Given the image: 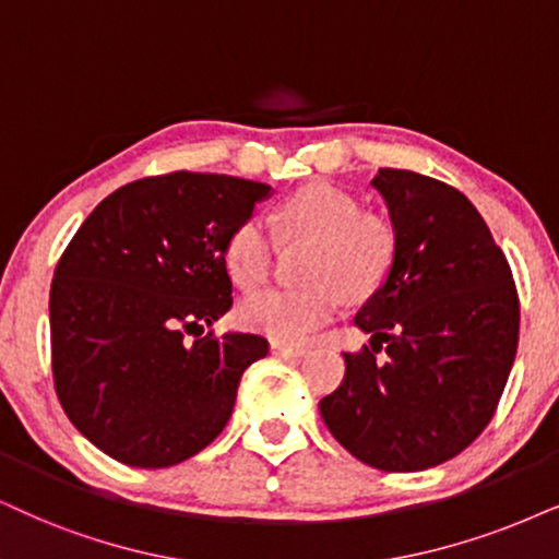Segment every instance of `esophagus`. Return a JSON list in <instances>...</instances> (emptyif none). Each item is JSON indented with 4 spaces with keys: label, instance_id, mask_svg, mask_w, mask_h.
<instances>
[{
    "label": "esophagus",
    "instance_id": "obj_1",
    "mask_svg": "<svg viewBox=\"0 0 559 559\" xmlns=\"http://www.w3.org/2000/svg\"><path fill=\"white\" fill-rule=\"evenodd\" d=\"M271 353H273V356L292 358V356H304V353H307V348H304V345H296V343L278 341V337H273V341H271Z\"/></svg>",
    "mask_w": 559,
    "mask_h": 559
}]
</instances>
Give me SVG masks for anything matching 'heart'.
<instances>
[{
  "mask_svg": "<svg viewBox=\"0 0 559 559\" xmlns=\"http://www.w3.org/2000/svg\"><path fill=\"white\" fill-rule=\"evenodd\" d=\"M275 235L284 245L309 242L296 288H267L239 304V322L278 341H304L337 312L341 294L366 299L397 260V229L384 214L361 211L348 190L312 182L278 203ZM224 265L239 288H255L271 273L273 239L258 218H242L224 239Z\"/></svg>",
  "mask_w": 559,
  "mask_h": 559,
  "instance_id": "heart-1",
  "label": "heart"
}]
</instances>
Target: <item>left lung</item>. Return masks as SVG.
I'll return each mask as SVG.
<instances>
[{
    "instance_id": "1",
    "label": "left lung",
    "mask_w": 559,
    "mask_h": 559,
    "mask_svg": "<svg viewBox=\"0 0 559 559\" xmlns=\"http://www.w3.org/2000/svg\"><path fill=\"white\" fill-rule=\"evenodd\" d=\"M371 186L397 229V260L356 314L371 348L343 353L345 377L320 413L369 467L420 472L462 454L496 415L519 345V292L467 195L390 167Z\"/></svg>"
}]
</instances>
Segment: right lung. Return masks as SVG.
I'll return each instance as SVG.
<instances>
[{
    "mask_svg": "<svg viewBox=\"0 0 559 559\" xmlns=\"http://www.w3.org/2000/svg\"><path fill=\"white\" fill-rule=\"evenodd\" d=\"M267 193L188 169L129 182L59 258L53 386L74 428L116 462L162 469L195 456L227 426L247 366L267 356L255 332L203 335L231 307L224 239Z\"/></svg>",
    "mask_w": 559,
    "mask_h": 559,
    "instance_id": "obj_1",
    "label": "right lung"
}]
</instances>
